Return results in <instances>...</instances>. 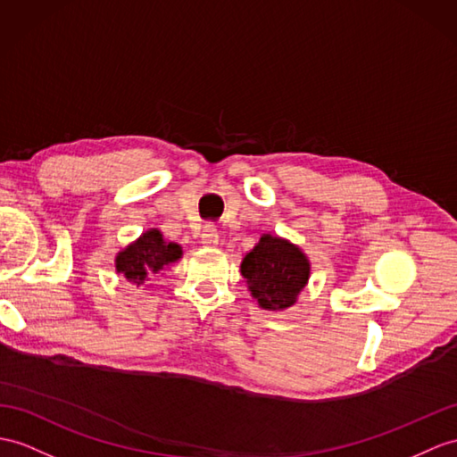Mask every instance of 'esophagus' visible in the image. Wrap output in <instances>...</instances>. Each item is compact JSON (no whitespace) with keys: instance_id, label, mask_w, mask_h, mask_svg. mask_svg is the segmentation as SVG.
<instances>
[{"instance_id":"obj_1","label":"esophagus","mask_w":457,"mask_h":457,"mask_svg":"<svg viewBox=\"0 0 457 457\" xmlns=\"http://www.w3.org/2000/svg\"><path fill=\"white\" fill-rule=\"evenodd\" d=\"M202 242L209 248H215L219 244V232L215 227H205L204 235H202Z\"/></svg>"}]
</instances>
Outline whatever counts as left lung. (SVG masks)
<instances>
[{
  "label": "left lung",
  "instance_id": "8db88e82",
  "mask_svg": "<svg viewBox=\"0 0 457 457\" xmlns=\"http://www.w3.org/2000/svg\"><path fill=\"white\" fill-rule=\"evenodd\" d=\"M240 271L262 308L285 310L296 303L306 287L310 262L295 244L263 235L242 260Z\"/></svg>",
  "mask_w": 457,
  "mask_h": 457
}]
</instances>
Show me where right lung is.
<instances>
[{
	"label": "right lung",
	"mask_w": 457,
	"mask_h": 457,
	"mask_svg": "<svg viewBox=\"0 0 457 457\" xmlns=\"http://www.w3.org/2000/svg\"><path fill=\"white\" fill-rule=\"evenodd\" d=\"M182 248L178 244L164 242L159 230H147L143 237L118 253L116 270L124 273L128 281L141 285L149 275L159 273L166 265L180 260Z\"/></svg>",
	"instance_id": "1"
}]
</instances>
